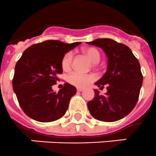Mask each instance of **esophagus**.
<instances>
[{
	"instance_id": "esophagus-1",
	"label": "esophagus",
	"mask_w": 156,
	"mask_h": 156,
	"mask_svg": "<svg viewBox=\"0 0 156 156\" xmlns=\"http://www.w3.org/2000/svg\"><path fill=\"white\" fill-rule=\"evenodd\" d=\"M76 90H77V92H82V91L84 90V88H80V87H77Z\"/></svg>"
}]
</instances>
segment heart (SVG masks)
I'll use <instances>...</instances> for the list:
<instances>
[{"label": "heart", "mask_w": 156, "mask_h": 156, "mask_svg": "<svg viewBox=\"0 0 156 156\" xmlns=\"http://www.w3.org/2000/svg\"><path fill=\"white\" fill-rule=\"evenodd\" d=\"M85 55L88 58V59L93 63H98L101 58V55L98 50L94 47H88L83 51ZM72 58L73 55L72 52H68L64 55V56L62 58L61 65L62 68L64 71H68L72 67ZM94 79L93 75L90 74H83L78 72H73L71 74L68 75V81L71 84H73L77 87H84L88 85L90 82H92Z\"/></svg>", "instance_id": "b5f03b06"}]
</instances>
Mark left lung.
Masks as SVG:
<instances>
[{
  "label": "left lung",
  "instance_id": "obj_1",
  "mask_svg": "<svg viewBox=\"0 0 156 156\" xmlns=\"http://www.w3.org/2000/svg\"><path fill=\"white\" fill-rule=\"evenodd\" d=\"M88 44L101 47L108 58L107 71L96 82L100 88L106 86L107 93L88 102L91 115L102 122H115L128 115L139 100L143 84L140 64L131 50L110 38H98Z\"/></svg>",
  "mask_w": 156,
  "mask_h": 156
}]
</instances>
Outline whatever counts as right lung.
Listing matches in <instances>:
<instances>
[{"mask_svg":"<svg viewBox=\"0 0 156 156\" xmlns=\"http://www.w3.org/2000/svg\"><path fill=\"white\" fill-rule=\"evenodd\" d=\"M80 44H67L58 40H47L28 47L15 66L13 89L20 106L28 117L41 122L62 118L76 88L65 83L55 93L52 86L57 76L63 73L64 55Z\"/></svg>","mask_w":156,"mask_h":156,"instance_id":"right-lung-1","label":"right lung"}]
</instances>
